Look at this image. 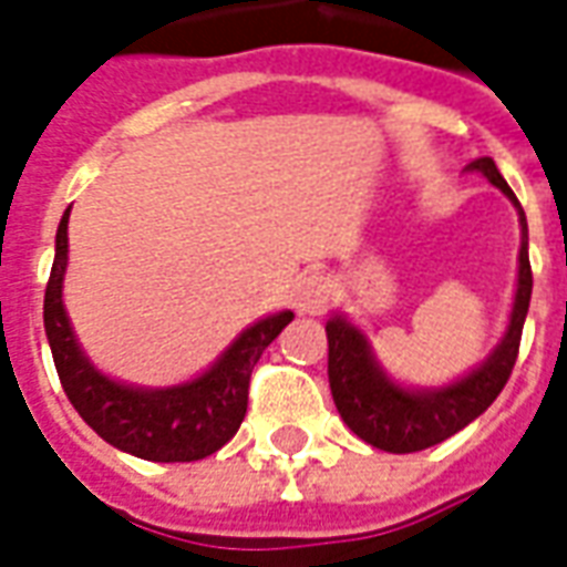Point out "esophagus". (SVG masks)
Listing matches in <instances>:
<instances>
[{
  "mask_svg": "<svg viewBox=\"0 0 567 567\" xmlns=\"http://www.w3.org/2000/svg\"><path fill=\"white\" fill-rule=\"evenodd\" d=\"M331 303V279L321 272H303L295 288V307L303 316H321Z\"/></svg>",
  "mask_w": 567,
  "mask_h": 567,
  "instance_id": "34e87169",
  "label": "esophagus"
}]
</instances>
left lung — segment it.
Segmentation results:
<instances>
[{
  "instance_id": "8db88e82",
  "label": "left lung",
  "mask_w": 567,
  "mask_h": 567,
  "mask_svg": "<svg viewBox=\"0 0 567 567\" xmlns=\"http://www.w3.org/2000/svg\"><path fill=\"white\" fill-rule=\"evenodd\" d=\"M471 169L483 173L504 197L519 212L523 243H519V282L513 297V312L507 333L498 349L471 370L464 380L443 385V389H404L389 380L377 358L370 352V343L355 324H349L343 316H333L328 331V380H331L333 404L340 416L358 437L385 452H419L443 443L452 434H458L464 425H471L480 413H486L501 389L507 385L519 355L523 324L532 300V264H528V224L519 199L504 182L492 157H480L471 163Z\"/></svg>"
}]
</instances>
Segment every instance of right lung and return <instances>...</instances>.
Listing matches in <instances>:
<instances>
[{"instance_id": "1", "label": "right lung", "mask_w": 567, "mask_h": 567, "mask_svg": "<svg viewBox=\"0 0 567 567\" xmlns=\"http://www.w3.org/2000/svg\"><path fill=\"white\" fill-rule=\"evenodd\" d=\"M69 209L56 227V255L44 288V333L56 377L79 416L117 450L148 462H199L234 437L248 406L251 370L295 319L291 309L255 321L203 377L173 389H133L103 377L81 352L63 309Z\"/></svg>"}]
</instances>
